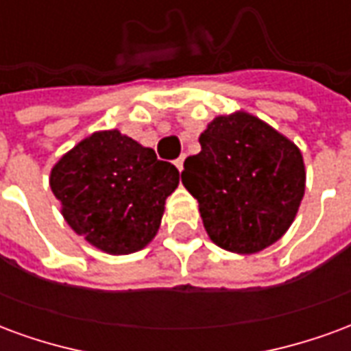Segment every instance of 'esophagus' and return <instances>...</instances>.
<instances>
[{"label":"esophagus","instance_id":"obj_1","mask_svg":"<svg viewBox=\"0 0 351 351\" xmlns=\"http://www.w3.org/2000/svg\"><path fill=\"white\" fill-rule=\"evenodd\" d=\"M175 165H176V169H178V171L182 173V169H184V156H180L178 160H175Z\"/></svg>","mask_w":351,"mask_h":351}]
</instances>
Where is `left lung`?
Segmentation results:
<instances>
[{
	"instance_id": "1",
	"label": "left lung",
	"mask_w": 351,
	"mask_h": 351,
	"mask_svg": "<svg viewBox=\"0 0 351 351\" xmlns=\"http://www.w3.org/2000/svg\"><path fill=\"white\" fill-rule=\"evenodd\" d=\"M184 161L182 184L199 201L206 233L220 248L254 254L291 226L304 195L299 148L246 112L218 116Z\"/></svg>"
}]
</instances>
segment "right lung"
I'll use <instances>...</instances> for the list:
<instances>
[{
	"mask_svg": "<svg viewBox=\"0 0 351 351\" xmlns=\"http://www.w3.org/2000/svg\"><path fill=\"white\" fill-rule=\"evenodd\" d=\"M178 169L120 131H99L67 152L50 173V188L67 223L107 254L145 248L161 223Z\"/></svg>",
	"mask_w": 351,
	"mask_h": 351,
	"instance_id": "right-lung-1",
	"label": "right lung"
}]
</instances>
